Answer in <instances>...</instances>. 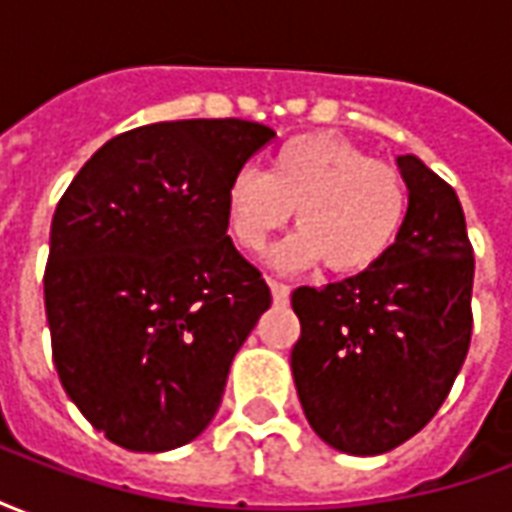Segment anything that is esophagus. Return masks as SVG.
<instances>
[{"label": "esophagus", "mask_w": 512, "mask_h": 512, "mask_svg": "<svg viewBox=\"0 0 512 512\" xmlns=\"http://www.w3.org/2000/svg\"><path fill=\"white\" fill-rule=\"evenodd\" d=\"M268 288H271V296H274V301H288V296H290L288 285H282V282H277V279H268Z\"/></svg>", "instance_id": "34e87169"}]
</instances>
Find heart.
<instances>
[{
  "mask_svg": "<svg viewBox=\"0 0 512 512\" xmlns=\"http://www.w3.org/2000/svg\"><path fill=\"white\" fill-rule=\"evenodd\" d=\"M296 208L301 227L268 255L279 271L326 266L359 274L395 246L408 189L392 164L332 134L288 139L268 156L266 175L238 169L224 186V227L244 252H260Z\"/></svg>",
  "mask_w": 512,
  "mask_h": 512,
  "instance_id": "heart-1",
  "label": "heart"
}]
</instances>
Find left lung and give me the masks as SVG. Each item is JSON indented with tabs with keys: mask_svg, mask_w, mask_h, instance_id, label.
Returning a JSON list of instances; mask_svg holds the SVG:
<instances>
[{
	"mask_svg": "<svg viewBox=\"0 0 512 512\" xmlns=\"http://www.w3.org/2000/svg\"><path fill=\"white\" fill-rule=\"evenodd\" d=\"M408 211L378 266L296 288L290 367L310 428L348 455L395 450L428 425L472 340L474 257L458 194L417 156H397Z\"/></svg>",
	"mask_w": 512,
	"mask_h": 512,
	"instance_id": "1",
	"label": "left lung"
}]
</instances>
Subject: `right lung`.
<instances>
[{
  "instance_id": "add662e5",
  "label": "right lung",
  "mask_w": 512,
  "mask_h": 512,
  "mask_svg": "<svg viewBox=\"0 0 512 512\" xmlns=\"http://www.w3.org/2000/svg\"><path fill=\"white\" fill-rule=\"evenodd\" d=\"M274 131L175 120L109 139L51 219V351L95 430L131 452L197 439L271 290L224 227V186Z\"/></svg>"
}]
</instances>
